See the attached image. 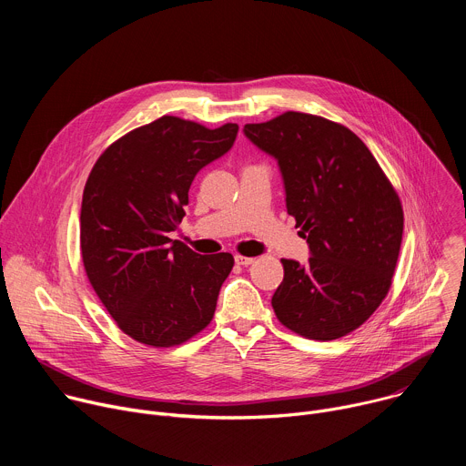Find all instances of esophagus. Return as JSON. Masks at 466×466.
<instances>
[{"label": "esophagus", "instance_id": "1", "mask_svg": "<svg viewBox=\"0 0 466 466\" xmlns=\"http://www.w3.org/2000/svg\"><path fill=\"white\" fill-rule=\"evenodd\" d=\"M254 259H256V258H252V256H243V254H236V263H238V265H245V268H247V265L254 263Z\"/></svg>", "mask_w": 466, "mask_h": 466}]
</instances>
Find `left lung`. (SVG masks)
Returning a JSON list of instances; mask_svg holds the SVG:
<instances>
[{
    "label": "left lung",
    "instance_id": "obj_1",
    "mask_svg": "<svg viewBox=\"0 0 466 466\" xmlns=\"http://www.w3.org/2000/svg\"><path fill=\"white\" fill-rule=\"evenodd\" d=\"M243 130L279 160L288 214L311 250L306 265L282 259L273 309L306 339H339L390 289L404 232L400 197L369 147L341 123L284 112Z\"/></svg>",
    "mask_w": 466,
    "mask_h": 466
}]
</instances>
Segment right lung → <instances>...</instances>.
<instances>
[{
	"mask_svg": "<svg viewBox=\"0 0 466 466\" xmlns=\"http://www.w3.org/2000/svg\"><path fill=\"white\" fill-rule=\"evenodd\" d=\"M236 123L208 128L162 116L127 132L94 164L83 191L81 258L117 328L153 349L189 341L214 319L228 252L201 256L173 241L189 186L225 155Z\"/></svg>",
	"mask_w": 466,
	"mask_h": 466,
	"instance_id": "right-lung-1",
	"label": "right lung"
}]
</instances>
